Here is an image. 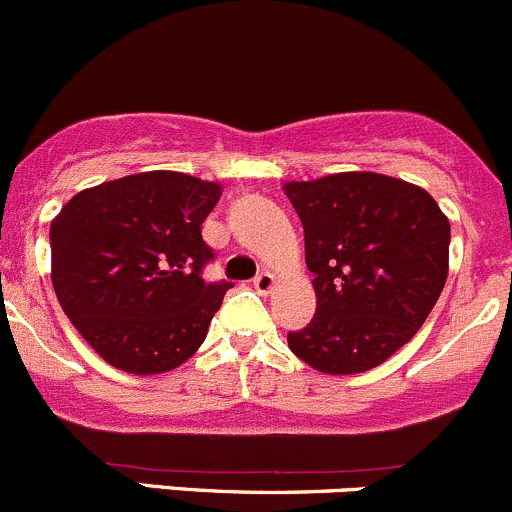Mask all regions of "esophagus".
I'll return each mask as SVG.
<instances>
[{
  "instance_id": "34e87169",
  "label": "esophagus",
  "mask_w": 512,
  "mask_h": 512,
  "mask_svg": "<svg viewBox=\"0 0 512 512\" xmlns=\"http://www.w3.org/2000/svg\"><path fill=\"white\" fill-rule=\"evenodd\" d=\"M273 286H276V276H273V273H268V271H261L258 273V276L254 278V288L261 295H268L273 291Z\"/></svg>"
}]
</instances>
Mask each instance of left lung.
Here are the masks:
<instances>
[{"mask_svg": "<svg viewBox=\"0 0 512 512\" xmlns=\"http://www.w3.org/2000/svg\"><path fill=\"white\" fill-rule=\"evenodd\" d=\"M303 221L318 305L288 333L295 357L325 374H360L407 345L449 276L451 226L426 189L379 172L286 182Z\"/></svg>", "mask_w": 512, "mask_h": 512, "instance_id": "8db88e82", "label": "left lung"}]
</instances>
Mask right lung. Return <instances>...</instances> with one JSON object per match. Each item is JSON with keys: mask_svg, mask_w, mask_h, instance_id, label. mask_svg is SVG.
I'll return each instance as SVG.
<instances>
[{"mask_svg": "<svg viewBox=\"0 0 512 512\" xmlns=\"http://www.w3.org/2000/svg\"><path fill=\"white\" fill-rule=\"evenodd\" d=\"M221 184L140 172L88 187L51 221V283L63 313L108 365L170 372L207 337L231 283H207L202 224Z\"/></svg>", "mask_w": 512, "mask_h": 512, "instance_id": "add662e5", "label": "right lung"}]
</instances>
